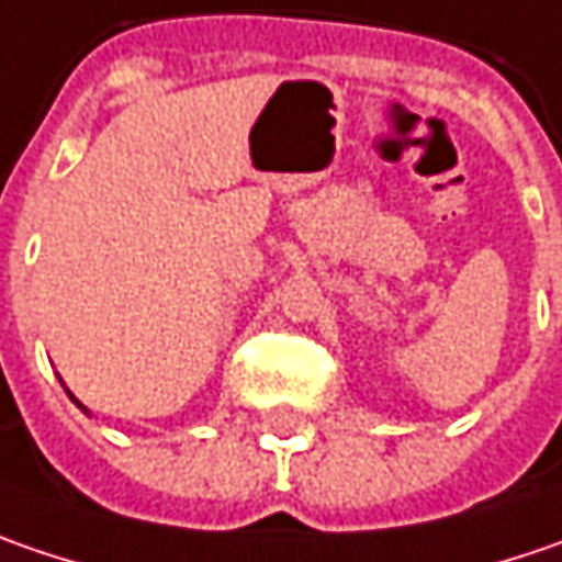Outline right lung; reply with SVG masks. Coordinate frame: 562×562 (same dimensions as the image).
I'll return each mask as SVG.
<instances>
[{"label": "right lung", "mask_w": 562, "mask_h": 562, "mask_svg": "<svg viewBox=\"0 0 562 562\" xmlns=\"http://www.w3.org/2000/svg\"><path fill=\"white\" fill-rule=\"evenodd\" d=\"M68 396H71V393H68ZM71 400H75V396H71ZM75 405H81V403H78V400H75ZM81 408H85V405H81ZM85 412H87V408H85Z\"/></svg>", "instance_id": "right-lung-1"}]
</instances>
